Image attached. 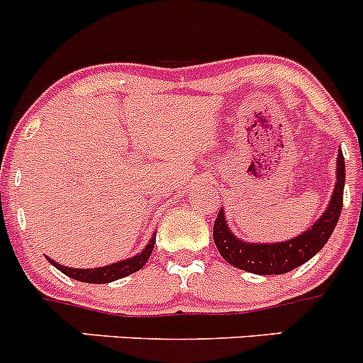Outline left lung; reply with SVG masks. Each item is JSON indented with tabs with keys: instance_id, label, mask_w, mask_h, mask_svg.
<instances>
[{
	"instance_id": "obj_1",
	"label": "left lung",
	"mask_w": 363,
	"mask_h": 363,
	"mask_svg": "<svg viewBox=\"0 0 363 363\" xmlns=\"http://www.w3.org/2000/svg\"><path fill=\"white\" fill-rule=\"evenodd\" d=\"M344 182H346V165L344 155L339 151L337 157V182H335L333 194H331L328 208L323 216L312 224L301 235L283 242H246L237 239L226 224L224 210L217 213L213 223V242L219 250L220 257L242 271L253 274H283L292 269L299 267L315 253H319L333 233L342 212Z\"/></svg>"
}]
</instances>
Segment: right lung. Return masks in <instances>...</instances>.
Returning a JSON list of instances; mask_svg holds the SVG:
<instances>
[{"label":"right lung","mask_w":363,"mask_h":363,"mask_svg":"<svg viewBox=\"0 0 363 363\" xmlns=\"http://www.w3.org/2000/svg\"><path fill=\"white\" fill-rule=\"evenodd\" d=\"M153 247H155V235L151 237L147 246L144 247L140 253H137L135 257L116 262V264L105 265V267H96V269H72V267H65V265L57 264V262L51 260V258H48V260H50L58 271L64 272L65 276H69V278L72 279H78V281L110 283V281H116V279L124 278V276L133 274V272H137L139 269H143L144 265H146V262L150 260L151 253H153Z\"/></svg>","instance_id":"right-lung-1"}]
</instances>
